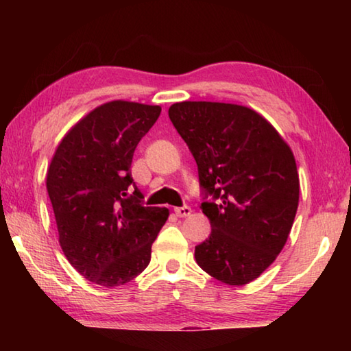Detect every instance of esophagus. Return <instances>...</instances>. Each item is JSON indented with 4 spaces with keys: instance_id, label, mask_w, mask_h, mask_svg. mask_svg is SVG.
Instances as JSON below:
<instances>
[{
    "instance_id": "obj_1",
    "label": "esophagus",
    "mask_w": 351,
    "mask_h": 351,
    "mask_svg": "<svg viewBox=\"0 0 351 351\" xmlns=\"http://www.w3.org/2000/svg\"><path fill=\"white\" fill-rule=\"evenodd\" d=\"M175 213L176 217L184 218V217H189L190 213H192V209H190L189 206H181V207H175Z\"/></svg>"
}]
</instances>
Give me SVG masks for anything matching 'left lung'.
Listing matches in <instances>:
<instances>
[{
	"mask_svg": "<svg viewBox=\"0 0 351 351\" xmlns=\"http://www.w3.org/2000/svg\"><path fill=\"white\" fill-rule=\"evenodd\" d=\"M169 117L198 165L212 232L195 246L201 269L228 285L257 278L288 240L299 206L294 154L251 108L180 102Z\"/></svg>",
	"mask_w": 351,
	"mask_h": 351,
	"instance_id": "8db88e82",
	"label": "left lung"
}]
</instances>
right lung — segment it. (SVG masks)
Masks as SVG:
<instances>
[{
    "mask_svg": "<svg viewBox=\"0 0 351 351\" xmlns=\"http://www.w3.org/2000/svg\"><path fill=\"white\" fill-rule=\"evenodd\" d=\"M159 114L158 105L125 100L100 105L69 130L47 169L46 187L63 252L86 280L100 287H119L139 276L169 218L165 207L144 206L132 178L136 147Z\"/></svg>",
    "mask_w": 351,
    "mask_h": 351,
    "instance_id": "right-lung-1",
    "label": "right lung"
}]
</instances>
